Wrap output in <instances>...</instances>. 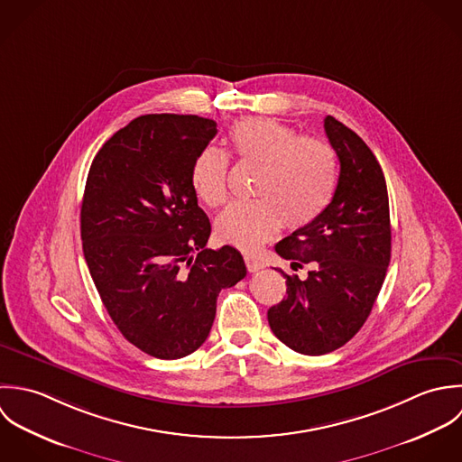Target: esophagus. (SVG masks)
<instances>
[{
  "mask_svg": "<svg viewBox=\"0 0 462 462\" xmlns=\"http://www.w3.org/2000/svg\"><path fill=\"white\" fill-rule=\"evenodd\" d=\"M245 264H246V268H248L250 273H255V272H259V270L264 268V264H263L259 259L252 257V255H246V257H245Z\"/></svg>",
  "mask_w": 462,
  "mask_h": 462,
  "instance_id": "1",
  "label": "esophagus"
}]
</instances>
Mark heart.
Instances as JSON below:
<instances>
[{"label": "heart", "mask_w": 462, "mask_h": 462, "mask_svg": "<svg viewBox=\"0 0 462 462\" xmlns=\"http://www.w3.org/2000/svg\"><path fill=\"white\" fill-rule=\"evenodd\" d=\"M234 155L261 166L254 194L257 199L234 201L216 219V236L236 248L252 252L270 241L283 225L301 230L312 225L334 199L339 164L334 148L319 139L266 117H245L230 130ZM228 155L205 146L192 162L190 184L208 207L226 199Z\"/></svg>", "instance_id": "b5f03b06"}]
</instances>
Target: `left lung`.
Wrapping results in <instances>:
<instances>
[{"instance_id": "obj_1", "label": "left lung", "mask_w": 462, "mask_h": 462, "mask_svg": "<svg viewBox=\"0 0 462 462\" xmlns=\"http://www.w3.org/2000/svg\"><path fill=\"white\" fill-rule=\"evenodd\" d=\"M323 126L341 164L336 194L319 219L277 243L294 272H310L300 280L278 270L287 296L268 310L273 334L303 356L334 352L361 330L391 259L389 198L376 157L336 117Z\"/></svg>"}]
</instances>
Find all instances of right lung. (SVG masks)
Instances as JSON below:
<instances>
[{
	"label": "right lung",
	"mask_w": 462,
	"mask_h": 462,
	"mask_svg": "<svg viewBox=\"0 0 462 462\" xmlns=\"http://www.w3.org/2000/svg\"><path fill=\"white\" fill-rule=\"evenodd\" d=\"M216 126L198 116L135 117L101 146L88 175L80 230L94 285L125 339L157 359L196 352L221 289L246 277L236 248H205L210 221L190 184Z\"/></svg>",
	"instance_id": "add662e5"
}]
</instances>
